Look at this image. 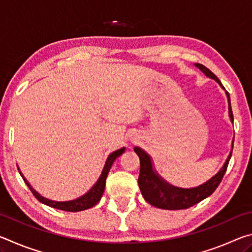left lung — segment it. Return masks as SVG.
<instances>
[{"mask_svg": "<svg viewBox=\"0 0 252 252\" xmlns=\"http://www.w3.org/2000/svg\"><path fill=\"white\" fill-rule=\"evenodd\" d=\"M199 67L208 78H211L219 83L221 88L223 89L222 83L220 82L219 79L212 73V72L200 63L194 64ZM225 94L228 97V106H229V117L231 122H233V114L231 110V103H230V95L225 91ZM233 149V141L231 146V151L225 160L224 164L222 165L218 173H216L211 179H209L207 182L202 183L198 187L190 188V189H183V188H178L172 185H170L165 180H163L153 168L152 160L150 156L146 151L139 147L134 148V152L140 158V174H139V188L141 190L143 198L146 199L153 207L160 209H167V210H180V209H188L194 206V204L202 201L203 199L208 198L211 195L215 190L220 185L221 180L227 171L229 160L232 155Z\"/></svg>", "mask_w": 252, "mask_h": 252, "instance_id": "1", "label": "left lung"}]
</instances>
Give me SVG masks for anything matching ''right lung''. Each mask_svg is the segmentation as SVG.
Returning a JSON list of instances; mask_svg holds the SVG:
<instances>
[{
    "label": "right lung",
    "mask_w": 252,
    "mask_h": 252,
    "mask_svg": "<svg viewBox=\"0 0 252 252\" xmlns=\"http://www.w3.org/2000/svg\"><path fill=\"white\" fill-rule=\"evenodd\" d=\"M125 151H126V148H121V149H119V150L112 152L111 155H109L108 159H106V161H105L103 170H102V172H101V176H100L99 179H97V181L94 183V186H93L87 193L81 195V197L78 198V199L71 200V201L60 202V201H53V200H49V199H46L44 197H42L41 194L37 193L36 191L33 189L31 185H30V183L28 182L27 179L23 177V174L21 173L20 169L19 168L18 169H19L20 174L23 178L24 182L27 183V186L29 187V189L32 191L34 197L39 200L40 202L44 203L49 207L60 209V210L70 211V212H78V211L87 210V209H90L92 207H94L95 204L100 201L102 194H103V192H104L105 180H106V177H108V173L110 171V169H111V167H112L113 162L116 161L117 158L120 157Z\"/></svg>",
    "instance_id": "add662e5"
}]
</instances>
